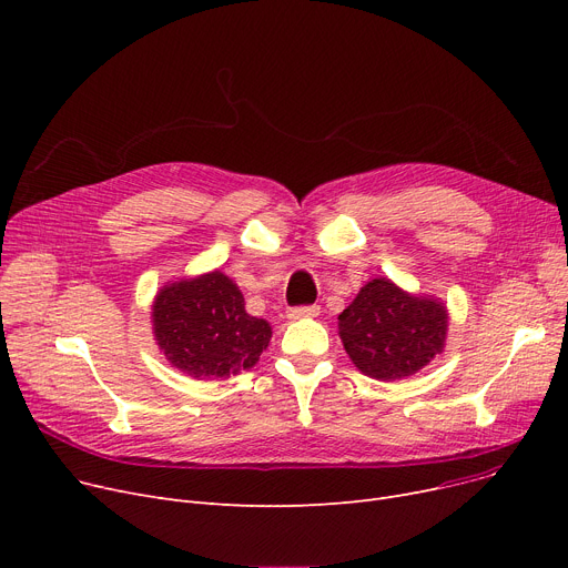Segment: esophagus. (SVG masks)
Here are the masks:
<instances>
[{"instance_id": "obj_1", "label": "esophagus", "mask_w": 568, "mask_h": 568, "mask_svg": "<svg viewBox=\"0 0 568 568\" xmlns=\"http://www.w3.org/2000/svg\"><path fill=\"white\" fill-rule=\"evenodd\" d=\"M320 306H294L287 311L290 320H306V317H317Z\"/></svg>"}]
</instances>
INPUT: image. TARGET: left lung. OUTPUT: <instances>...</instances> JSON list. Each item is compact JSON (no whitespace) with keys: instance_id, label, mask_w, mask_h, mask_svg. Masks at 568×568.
<instances>
[{"instance_id":"obj_1","label":"left lung","mask_w":568,"mask_h":568,"mask_svg":"<svg viewBox=\"0 0 568 568\" xmlns=\"http://www.w3.org/2000/svg\"><path fill=\"white\" fill-rule=\"evenodd\" d=\"M449 313L435 296L409 294L389 278L368 281L338 315V334L364 375L394 382L444 352Z\"/></svg>"}]
</instances>
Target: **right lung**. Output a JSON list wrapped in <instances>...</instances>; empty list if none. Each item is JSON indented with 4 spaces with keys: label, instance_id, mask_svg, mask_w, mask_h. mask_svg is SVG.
I'll return each instance as SVG.
<instances>
[{
    "label": "right lung",
    "instance_id": "obj_1",
    "mask_svg": "<svg viewBox=\"0 0 568 568\" xmlns=\"http://www.w3.org/2000/svg\"><path fill=\"white\" fill-rule=\"evenodd\" d=\"M152 322L165 359L195 379L253 368L272 341V326L246 313L242 290L219 268L163 285Z\"/></svg>",
    "mask_w": 568,
    "mask_h": 568
}]
</instances>
